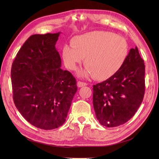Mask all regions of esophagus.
<instances>
[{"instance_id": "1", "label": "esophagus", "mask_w": 159, "mask_h": 159, "mask_svg": "<svg viewBox=\"0 0 159 159\" xmlns=\"http://www.w3.org/2000/svg\"><path fill=\"white\" fill-rule=\"evenodd\" d=\"M87 85V84L84 83V82H81V81H78V86L79 88H81V87H84V86Z\"/></svg>"}]
</instances>
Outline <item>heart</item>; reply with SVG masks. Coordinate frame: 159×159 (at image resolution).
Wrapping results in <instances>:
<instances>
[{
  "instance_id": "1",
  "label": "heart",
  "mask_w": 159,
  "mask_h": 159,
  "mask_svg": "<svg viewBox=\"0 0 159 159\" xmlns=\"http://www.w3.org/2000/svg\"><path fill=\"white\" fill-rule=\"evenodd\" d=\"M73 46L62 50L64 64L75 70L83 61L87 66L78 75L82 78L94 76L103 80L109 78L121 69L128 55L127 42L122 36L107 31H93L75 36Z\"/></svg>"
}]
</instances>
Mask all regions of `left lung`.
I'll list each match as a JSON object with an SVG mask.
<instances>
[{
    "mask_svg": "<svg viewBox=\"0 0 159 159\" xmlns=\"http://www.w3.org/2000/svg\"><path fill=\"white\" fill-rule=\"evenodd\" d=\"M145 88V64L136 46L116 74L93 86V108L99 123L114 127L127 122L141 105Z\"/></svg>",
    "mask_w": 159,
    "mask_h": 159,
    "instance_id": "8db88e82",
    "label": "left lung"
}]
</instances>
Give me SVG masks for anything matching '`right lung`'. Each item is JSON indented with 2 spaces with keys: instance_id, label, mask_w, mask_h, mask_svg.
<instances>
[{
  "instance_id": "add662e5",
  "label": "right lung",
  "mask_w": 159,
  "mask_h": 159,
  "mask_svg": "<svg viewBox=\"0 0 159 159\" xmlns=\"http://www.w3.org/2000/svg\"><path fill=\"white\" fill-rule=\"evenodd\" d=\"M60 34L32 35L18 51L11 68L16 107L28 122L44 130L64 124L78 89L74 77L61 68L55 46Z\"/></svg>"
}]
</instances>
